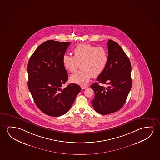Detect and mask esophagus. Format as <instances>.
Listing matches in <instances>:
<instances>
[{
    "mask_svg": "<svg viewBox=\"0 0 160 160\" xmlns=\"http://www.w3.org/2000/svg\"><path fill=\"white\" fill-rule=\"evenodd\" d=\"M81 88L82 89H86L88 88V86H85V85H81Z\"/></svg>",
    "mask_w": 160,
    "mask_h": 160,
    "instance_id": "34e87169",
    "label": "esophagus"
}]
</instances>
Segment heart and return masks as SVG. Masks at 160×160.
Wrapping results in <instances>:
<instances>
[{"label":"heart","mask_w":160,"mask_h":160,"mask_svg":"<svg viewBox=\"0 0 160 160\" xmlns=\"http://www.w3.org/2000/svg\"><path fill=\"white\" fill-rule=\"evenodd\" d=\"M73 53L74 57L63 56L62 64L71 73L76 72L80 64L81 70L72 75L70 81L81 85L88 83L92 76L98 77L102 74L109 60L106 49L88 43L78 44L74 49Z\"/></svg>","instance_id":"b5f03b06"}]
</instances>
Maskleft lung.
I'll return each instance as SVG.
<instances>
[{
    "label": "left lung",
    "instance_id": "left-lung-1",
    "mask_svg": "<svg viewBox=\"0 0 160 160\" xmlns=\"http://www.w3.org/2000/svg\"><path fill=\"white\" fill-rule=\"evenodd\" d=\"M109 60L106 69L97 78L98 82L91 85L95 92L91 103L95 111L106 115L118 111L125 103L132 88L131 63L123 49L117 43L109 39L107 43Z\"/></svg>",
    "mask_w": 160,
    "mask_h": 160
}]
</instances>
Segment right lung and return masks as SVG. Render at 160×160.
I'll use <instances>...</instances> for the list:
<instances>
[{
  "instance_id": "right-lung-1",
  "label": "right lung",
  "mask_w": 160,
  "mask_h": 160,
  "mask_svg": "<svg viewBox=\"0 0 160 160\" xmlns=\"http://www.w3.org/2000/svg\"><path fill=\"white\" fill-rule=\"evenodd\" d=\"M70 44L47 41L38 47L28 61V88L37 107L48 116L59 117L67 113L81 90L75 83L61 88L68 80L62 59Z\"/></svg>"
}]
</instances>
